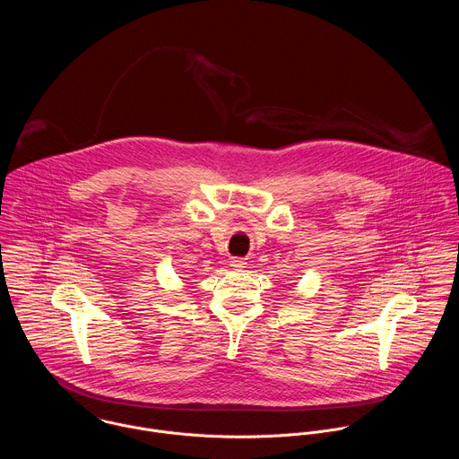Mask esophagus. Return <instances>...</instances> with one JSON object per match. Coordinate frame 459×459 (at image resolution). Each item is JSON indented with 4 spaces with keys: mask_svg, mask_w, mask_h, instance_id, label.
I'll use <instances>...</instances> for the list:
<instances>
[{
    "mask_svg": "<svg viewBox=\"0 0 459 459\" xmlns=\"http://www.w3.org/2000/svg\"><path fill=\"white\" fill-rule=\"evenodd\" d=\"M230 265H232L234 269H243V267L247 265V260H245L243 256H232V258H230Z\"/></svg>",
    "mask_w": 459,
    "mask_h": 459,
    "instance_id": "34e87169",
    "label": "esophagus"
}]
</instances>
